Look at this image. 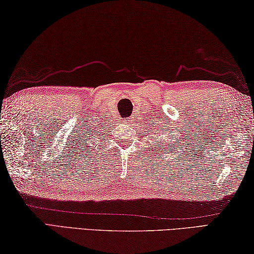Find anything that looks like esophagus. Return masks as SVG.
<instances>
[{"label":"esophagus","instance_id":"34e87169","mask_svg":"<svg viewBox=\"0 0 254 254\" xmlns=\"http://www.w3.org/2000/svg\"><path fill=\"white\" fill-rule=\"evenodd\" d=\"M131 119H132V118H130V117H129V118H126V120H125V123H126V124H129V123L131 122Z\"/></svg>","mask_w":254,"mask_h":254}]
</instances>
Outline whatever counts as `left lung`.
Listing matches in <instances>:
<instances>
[{"mask_svg": "<svg viewBox=\"0 0 254 254\" xmlns=\"http://www.w3.org/2000/svg\"><path fill=\"white\" fill-rule=\"evenodd\" d=\"M161 130L163 131L161 127H159V129H158V128H155V131H153V135L157 134V136H162ZM155 136H156V135H155ZM159 139H162V140H158V138H155V140H156V143H155V149L157 150L158 154H162L164 156L163 153H165L167 155L168 154L172 155L173 152H179V150L182 154H185L184 153V147H182V146L179 145L180 144L179 140H176V144H175V143H172L171 139H168V143H170V144H165V143H167L166 139H164L163 137H161ZM159 151H161V153H159Z\"/></svg>", "mask_w": 254, "mask_h": 254, "instance_id": "obj_1", "label": "left lung"}]
</instances>
